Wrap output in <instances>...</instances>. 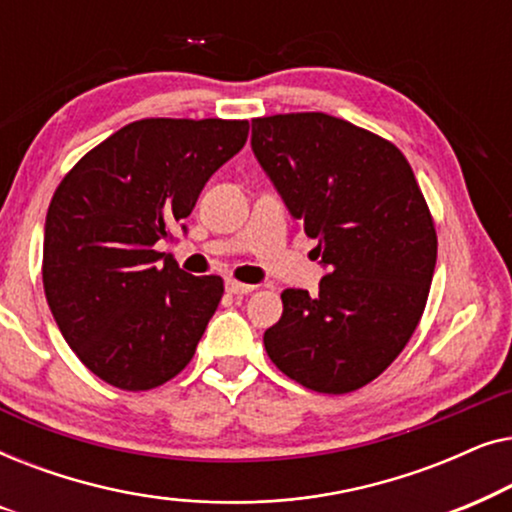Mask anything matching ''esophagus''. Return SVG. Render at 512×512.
Returning a JSON list of instances; mask_svg holds the SVG:
<instances>
[{
    "instance_id": "1",
    "label": "esophagus",
    "mask_w": 512,
    "mask_h": 512,
    "mask_svg": "<svg viewBox=\"0 0 512 512\" xmlns=\"http://www.w3.org/2000/svg\"><path fill=\"white\" fill-rule=\"evenodd\" d=\"M254 289H256L254 284H242V282H235V279H226V291L233 293V296H247V293H251Z\"/></svg>"
}]
</instances>
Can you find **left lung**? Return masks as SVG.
Returning <instances> with one entry per match:
<instances>
[{
    "label": "left lung",
    "mask_w": 512,
    "mask_h": 512,
    "mask_svg": "<svg viewBox=\"0 0 512 512\" xmlns=\"http://www.w3.org/2000/svg\"><path fill=\"white\" fill-rule=\"evenodd\" d=\"M251 151L326 268L314 296L282 293L265 352L319 394L359 389L408 345L436 270V228L412 167L387 139L319 111L254 118Z\"/></svg>",
    "instance_id": "obj_1"
}]
</instances>
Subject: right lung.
Returning a JSON list of instances; mask_svg holds the SVG:
<instances>
[{
	"label": "right lung",
	"instance_id": "obj_1",
	"mask_svg": "<svg viewBox=\"0 0 512 512\" xmlns=\"http://www.w3.org/2000/svg\"><path fill=\"white\" fill-rule=\"evenodd\" d=\"M247 121L144 118L60 181L44 226V291L62 338L111 387L146 391L188 366L223 296L156 251L209 177L242 149Z\"/></svg>",
	"mask_w": 512,
	"mask_h": 512
}]
</instances>
